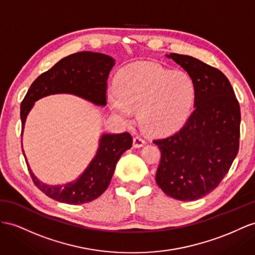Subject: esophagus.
Segmentation results:
<instances>
[{"mask_svg": "<svg viewBox=\"0 0 255 255\" xmlns=\"http://www.w3.org/2000/svg\"><path fill=\"white\" fill-rule=\"evenodd\" d=\"M145 143H146L145 140L142 139L141 136H134V138H133V146L136 147V148L142 147L143 145L145 144Z\"/></svg>", "mask_w": 255, "mask_h": 255, "instance_id": "34e87169", "label": "esophagus"}]
</instances>
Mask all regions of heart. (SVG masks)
<instances>
[{
	"label": "heart",
	"mask_w": 255,
	"mask_h": 255,
	"mask_svg": "<svg viewBox=\"0 0 255 255\" xmlns=\"http://www.w3.org/2000/svg\"><path fill=\"white\" fill-rule=\"evenodd\" d=\"M116 91L109 95L113 112L124 121L138 110L142 129L162 134L179 128L190 115L196 98V84L185 71H171L159 64L140 62L122 70Z\"/></svg>",
	"instance_id": "heart-1"
}]
</instances>
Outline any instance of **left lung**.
I'll use <instances>...</instances> for the list:
<instances>
[{
  "instance_id": "obj_1",
  "label": "left lung",
  "mask_w": 255,
  "mask_h": 255,
  "mask_svg": "<svg viewBox=\"0 0 255 255\" xmlns=\"http://www.w3.org/2000/svg\"><path fill=\"white\" fill-rule=\"evenodd\" d=\"M166 56L195 81V110L179 131L153 141L161 153L155 179L166 195L191 201L217 188L236 158L240 107L220 70L191 56Z\"/></svg>"
}]
</instances>
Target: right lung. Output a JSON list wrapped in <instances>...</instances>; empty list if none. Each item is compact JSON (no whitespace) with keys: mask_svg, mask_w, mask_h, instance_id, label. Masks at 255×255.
Segmentation results:
<instances>
[{"mask_svg":"<svg viewBox=\"0 0 255 255\" xmlns=\"http://www.w3.org/2000/svg\"><path fill=\"white\" fill-rule=\"evenodd\" d=\"M114 64L115 60L112 57L93 51L76 53L57 62L32 83L22 100L21 131L23 132L25 120L34 102L49 95L71 94L93 102L96 106H107V82ZM131 145L132 136L128 132L103 133L97 154L88 167L78 179L64 185L44 184L31 171L28 161L25 160V162L34 184L45 195L65 204L81 205L95 200L107 190L117 161Z\"/></svg>","mask_w":255,"mask_h":255,"instance_id":"1","label":"right lung"}]
</instances>
